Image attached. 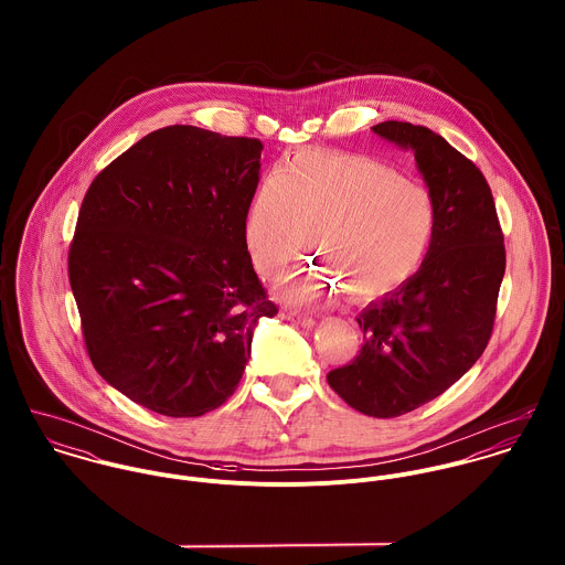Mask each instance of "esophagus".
I'll return each instance as SVG.
<instances>
[{
  "instance_id": "34e87169",
  "label": "esophagus",
  "mask_w": 565,
  "mask_h": 565,
  "mask_svg": "<svg viewBox=\"0 0 565 565\" xmlns=\"http://www.w3.org/2000/svg\"><path fill=\"white\" fill-rule=\"evenodd\" d=\"M287 320L291 323H298L302 328H313L316 320L313 318H307V316H298V313H287Z\"/></svg>"
}]
</instances>
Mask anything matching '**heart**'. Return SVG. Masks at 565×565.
Masks as SVG:
<instances>
[{"instance_id": "b5f03b06", "label": "heart", "mask_w": 565, "mask_h": 565, "mask_svg": "<svg viewBox=\"0 0 565 565\" xmlns=\"http://www.w3.org/2000/svg\"><path fill=\"white\" fill-rule=\"evenodd\" d=\"M309 231L323 265L278 280L280 296L298 307L345 289L372 300L415 274L433 239L435 206L422 184L385 162L305 150L258 182L243 235L256 269L274 274L300 254Z\"/></svg>"}]
</instances>
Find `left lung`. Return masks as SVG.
I'll return each instance as SVG.
<instances>
[{"label": "left lung", "mask_w": 565, "mask_h": 565, "mask_svg": "<svg viewBox=\"0 0 565 565\" xmlns=\"http://www.w3.org/2000/svg\"><path fill=\"white\" fill-rule=\"evenodd\" d=\"M381 139L413 152L435 206L419 269L356 318L359 356L326 379L352 408L398 417L441 396L483 354L504 276V245L483 173L424 126L383 121Z\"/></svg>", "instance_id": "1"}]
</instances>
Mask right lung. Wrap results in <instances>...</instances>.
<instances>
[{"label": "right lung", "mask_w": 565, "mask_h": 565, "mask_svg": "<svg viewBox=\"0 0 565 565\" xmlns=\"http://www.w3.org/2000/svg\"><path fill=\"white\" fill-rule=\"evenodd\" d=\"M260 141L195 126L150 132L88 186L70 282L99 376L169 417L226 403L274 318L245 245Z\"/></svg>", "instance_id": "obj_1"}]
</instances>
